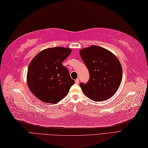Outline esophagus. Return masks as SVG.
I'll return each mask as SVG.
<instances>
[{"mask_svg":"<svg viewBox=\"0 0 148 148\" xmlns=\"http://www.w3.org/2000/svg\"><path fill=\"white\" fill-rule=\"evenodd\" d=\"M75 83H76V84H79V78H77V79L75 80Z\"/></svg>","mask_w":148,"mask_h":148,"instance_id":"1","label":"esophagus"}]
</instances>
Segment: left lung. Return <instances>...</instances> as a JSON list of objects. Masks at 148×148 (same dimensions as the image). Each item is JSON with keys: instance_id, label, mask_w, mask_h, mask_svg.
<instances>
[{"instance_id": "left-lung-1", "label": "left lung", "mask_w": 148, "mask_h": 148, "mask_svg": "<svg viewBox=\"0 0 148 148\" xmlns=\"http://www.w3.org/2000/svg\"><path fill=\"white\" fill-rule=\"evenodd\" d=\"M80 55L90 74L88 82L80 84L83 93L95 101L110 98L122 81L120 61L110 51L97 45L80 50Z\"/></svg>"}]
</instances>
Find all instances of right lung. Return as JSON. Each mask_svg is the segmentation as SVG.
Segmentation results:
<instances>
[{
	"label": "right lung",
	"mask_w": 148,
	"mask_h": 148,
	"mask_svg": "<svg viewBox=\"0 0 148 148\" xmlns=\"http://www.w3.org/2000/svg\"><path fill=\"white\" fill-rule=\"evenodd\" d=\"M71 49L56 47L39 52L28 66L27 84L32 93L42 101L55 104L63 99L75 81L62 64Z\"/></svg>",
	"instance_id": "right-lung-1"
}]
</instances>
